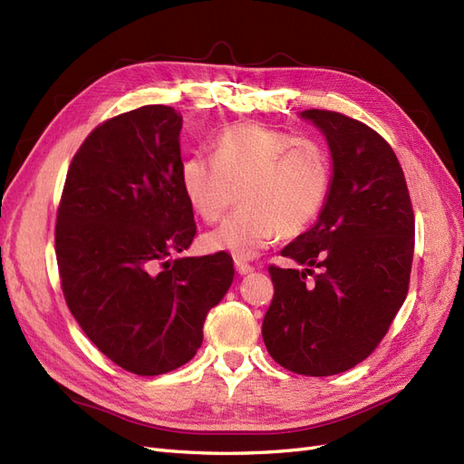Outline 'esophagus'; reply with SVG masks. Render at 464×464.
Returning <instances> with one entry per match:
<instances>
[{
	"mask_svg": "<svg viewBox=\"0 0 464 464\" xmlns=\"http://www.w3.org/2000/svg\"><path fill=\"white\" fill-rule=\"evenodd\" d=\"M236 271L240 273V275H247V273L254 271V265H249V263H246L242 259H236Z\"/></svg>",
	"mask_w": 464,
	"mask_h": 464,
	"instance_id": "obj_1",
	"label": "esophagus"
}]
</instances>
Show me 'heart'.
<instances>
[{
	"mask_svg": "<svg viewBox=\"0 0 464 464\" xmlns=\"http://www.w3.org/2000/svg\"><path fill=\"white\" fill-rule=\"evenodd\" d=\"M333 166L315 139L288 131L234 125L210 143V159L191 154L181 164L179 186L193 213L208 224L242 208L205 236V246L236 259L256 257L278 236L305 232L329 198Z\"/></svg>",
	"mask_w": 464,
	"mask_h": 464,
	"instance_id": "1",
	"label": "heart"
}]
</instances>
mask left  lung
<instances>
[{
    "label": "left lung",
    "mask_w": 464,
    "mask_h": 464,
    "mask_svg": "<svg viewBox=\"0 0 464 464\" xmlns=\"http://www.w3.org/2000/svg\"><path fill=\"white\" fill-rule=\"evenodd\" d=\"M327 137L329 198L314 227L280 254L307 269L269 266L263 341L280 366L312 377L346 372L383 341L409 294L414 210L385 139L333 110H304Z\"/></svg>",
    "instance_id": "8db88e82"
}]
</instances>
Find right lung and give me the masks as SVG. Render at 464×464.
I'll list each match as a JSON object with an SVG mask.
<instances>
[{
    "instance_id": "add662e5",
    "label": "right lung",
    "mask_w": 464,
    "mask_h": 464,
    "mask_svg": "<svg viewBox=\"0 0 464 464\" xmlns=\"http://www.w3.org/2000/svg\"><path fill=\"white\" fill-rule=\"evenodd\" d=\"M181 116L149 104L110 118L69 164L55 215L63 298L92 344L125 372L189 362L234 278L227 251L170 259L198 227L179 186Z\"/></svg>"
}]
</instances>
